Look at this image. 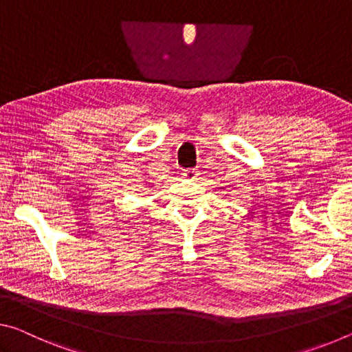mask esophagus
I'll list each match as a JSON object with an SVG mask.
<instances>
[{
  "label": "esophagus",
  "mask_w": 352,
  "mask_h": 352,
  "mask_svg": "<svg viewBox=\"0 0 352 352\" xmlns=\"http://www.w3.org/2000/svg\"><path fill=\"white\" fill-rule=\"evenodd\" d=\"M198 175H199V171L197 168H187L182 171V176L187 177V179H192V181L197 179Z\"/></svg>",
  "instance_id": "obj_1"
}]
</instances>
